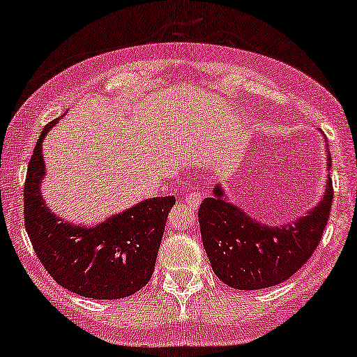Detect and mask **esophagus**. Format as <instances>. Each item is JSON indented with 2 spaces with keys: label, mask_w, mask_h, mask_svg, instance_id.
Wrapping results in <instances>:
<instances>
[{
  "label": "esophagus",
  "mask_w": 357,
  "mask_h": 357,
  "mask_svg": "<svg viewBox=\"0 0 357 357\" xmlns=\"http://www.w3.org/2000/svg\"><path fill=\"white\" fill-rule=\"evenodd\" d=\"M202 199H203V195L199 193V192H190L188 193V197H187V203L190 204V206H192L193 209H197L198 206H199V203H202Z\"/></svg>",
  "instance_id": "esophagus-1"
}]
</instances>
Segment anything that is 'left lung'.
<instances>
[{"instance_id": "8db88e82", "label": "left lung", "mask_w": 357, "mask_h": 357, "mask_svg": "<svg viewBox=\"0 0 357 357\" xmlns=\"http://www.w3.org/2000/svg\"><path fill=\"white\" fill-rule=\"evenodd\" d=\"M331 155L328 154V170ZM333 203L328 180L321 202L291 224H260L226 202L221 185L213 198L198 209L203 247L213 271L227 286L241 291L265 289L280 284L301 270L319 247Z\"/></svg>"}]
</instances>
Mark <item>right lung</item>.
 Wrapping results in <instances>:
<instances>
[{
  "instance_id": "right-lung-1",
  "label": "right lung",
  "mask_w": 357,
  "mask_h": 357,
  "mask_svg": "<svg viewBox=\"0 0 357 357\" xmlns=\"http://www.w3.org/2000/svg\"><path fill=\"white\" fill-rule=\"evenodd\" d=\"M56 120L47 123L31 158L24 185V222L47 273L65 289L89 299H123L148 284L175 197L144 199L96 227L73 226L43 202L42 143Z\"/></svg>"
}]
</instances>
